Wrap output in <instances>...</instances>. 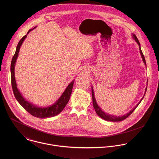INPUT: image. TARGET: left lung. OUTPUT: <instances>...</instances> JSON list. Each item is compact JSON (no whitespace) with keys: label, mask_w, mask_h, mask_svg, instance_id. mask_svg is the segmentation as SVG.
Listing matches in <instances>:
<instances>
[{"label":"left lung","mask_w":159,"mask_h":159,"mask_svg":"<svg viewBox=\"0 0 159 159\" xmlns=\"http://www.w3.org/2000/svg\"><path fill=\"white\" fill-rule=\"evenodd\" d=\"M133 35V38L135 39V40L136 41V43L138 44L139 46V52L141 54V57H142V59H143V62L144 63L145 66H146V61H145V58H144V56L142 52V51L141 49V47H140V43L138 41V39H137L136 35L135 34H132ZM148 86V85H147ZM146 90H147V88H146V90H145V93H144V95H145V93L146 92ZM92 102H93V107L95 110V112L97 114V115L98 116H100L101 118L106 120H108V121H112V122H118V121H122L124 119H125L127 117H128L132 113L134 110L136 108V107L138 106V105L140 103V102H141V100H143V98H144V96L140 100V102L136 105V106L135 107V108L132 110L131 111H130L128 113L125 114V115H123V116H113V115H111V114H108L106 113H105L104 111H103L102 110V109L98 107V105H97V102H96V100H95V95H94V92H93V88H92Z\"/></svg>","instance_id":"1"}]
</instances>
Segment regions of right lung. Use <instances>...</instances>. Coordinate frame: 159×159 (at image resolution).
I'll return each mask as SVG.
<instances>
[{
	"instance_id": "right-lung-1",
	"label": "right lung",
	"mask_w": 159,
	"mask_h": 159,
	"mask_svg": "<svg viewBox=\"0 0 159 159\" xmlns=\"http://www.w3.org/2000/svg\"><path fill=\"white\" fill-rule=\"evenodd\" d=\"M35 28V27H34ZM30 29L28 32L27 35L33 29ZM27 35H24L23 38L20 40L19 42L18 45L16 46V49L15 55L13 56L11 63V67H10V71H11V86L13 92L15 95V97L17 101L19 102V103L23 107V108L31 115L39 117V118H46L49 117H53L57 114L60 113L64 108L66 107V105L67 104L71 92L73 89V86L74 84V81H71L69 84L67 88L66 89L65 91L63 92L62 95L60 97V98L54 103L52 105L48 107H44V108H40L37 107L31 103L27 101L24 97L23 95L21 94L20 91L17 88V85L16 83L15 77V63L18 57V55L21 48V46L23 44L24 40L27 37Z\"/></svg>"
}]
</instances>
